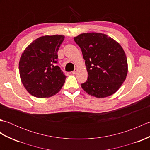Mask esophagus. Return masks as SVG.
I'll return each instance as SVG.
<instances>
[{"label":"esophagus","mask_w":150,"mask_h":150,"mask_svg":"<svg viewBox=\"0 0 150 150\" xmlns=\"http://www.w3.org/2000/svg\"><path fill=\"white\" fill-rule=\"evenodd\" d=\"M77 69H75L74 71H72V73H73V74H76V73H77Z\"/></svg>","instance_id":"obj_1"}]
</instances>
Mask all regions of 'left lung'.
I'll use <instances>...</instances> for the list:
<instances>
[{
	"label": "left lung",
	"instance_id": "1",
	"mask_svg": "<svg viewBox=\"0 0 150 150\" xmlns=\"http://www.w3.org/2000/svg\"><path fill=\"white\" fill-rule=\"evenodd\" d=\"M74 40L81 47L88 74L82 88L97 98L115 93L128 74V62L122 46L100 33H82Z\"/></svg>",
	"mask_w": 150,
	"mask_h": 150
}]
</instances>
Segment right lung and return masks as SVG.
<instances>
[{"label":"right lung","mask_w":150,"mask_h":150,"mask_svg":"<svg viewBox=\"0 0 150 150\" xmlns=\"http://www.w3.org/2000/svg\"><path fill=\"white\" fill-rule=\"evenodd\" d=\"M64 35H45L33 41L22 53L19 61L22 83L31 95L52 97L61 90L66 77L57 66L59 48Z\"/></svg>","instance_id":"right-lung-1"}]
</instances>
